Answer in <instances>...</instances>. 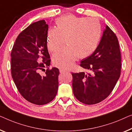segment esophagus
<instances>
[{
  "instance_id": "obj_1",
  "label": "esophagus",
  "mask_w": 132,
  "mask_h": 132,
  "mask_svg": "<svg viewBox=\"0 0 132 132\" xmlns=\"http://www.w3.org/2000/svg\"><path fill=\"white\" fill-rule=\"evenodd\" d=\"M59 71H60L61 73H64V72H66L67 70H64V69H59Z\"/></svg>"
}]
</instances>
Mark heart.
<instances>
[{"mask_svg":"<svg viewBox=\"0 0 132 132\" xmlns=\"http://www.w3.org/2000/svg\"><path fill=\"white\" fill-rule=\"evenodd\" d=\"M55 24V29H50L47 33L48 50L55 52L64 40L67 46L54 54V66L70 68L78 57L86 58L95 51L102 34L101 24L96 19L68 14L57 18Z\"/></svg>","mask_w":132,"mask_h":132,"instance_id":"obj_1","label":"heart"}]
</instances>
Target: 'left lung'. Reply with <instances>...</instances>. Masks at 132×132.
I'll return each instance as SVG.
<instances>
[{
	"label": "left lung",
	"instance_id": "8db88e82",
	"mask_svg": "<svg viewBox=\"0 0 132 132\" xmlns=\"http://www.w3.org/2000/svg\"><path fill=\"white\" fill-rule=\"evenodd\" d=\"M79 65L92 73H72L74 96L86 105L101 102L112 92L121 73L118 38L108 26L95 51Z\"/></svg>",
	"mask_w": 132,
	"mask_h": 132
}]
</instances>
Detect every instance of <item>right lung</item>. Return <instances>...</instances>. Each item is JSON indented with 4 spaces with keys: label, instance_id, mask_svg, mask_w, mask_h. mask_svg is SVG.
<instances>
[{
    "label": "right lung",
    "instance_id": "right-lung-1",
    "mask_svg": "<svg viewBox=\"0 0 132 132\" xmlns=\"http://www.w3.org/2000/svg\"><path fill=\"white\" fill-rule=\"evenodd\" d=\"M48 29L45 20L31 24L18 35L11 54V74L18 92L29 102L38 105L51 102L58 91L59 70L50 69ZM42 71L45 73L41 74Z\"/></svg>",
    "mask_w": 132,
    "mask_h": 132
}]
</instances>
